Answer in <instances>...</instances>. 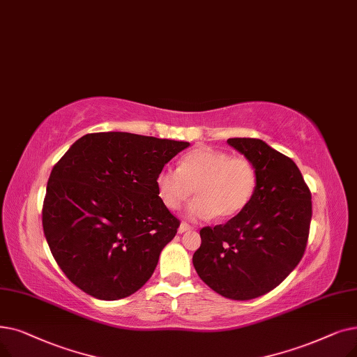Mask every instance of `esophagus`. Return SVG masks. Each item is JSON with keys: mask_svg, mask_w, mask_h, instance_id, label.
Listing matches in <instances>:
<instances>
[{"mask_svg": "<svg viewBox=\"0 0 357 357\" xmlns=\"http://www.w3.org/2000/svg\"><path fill=\"white\" fill-rule=\"evenodd\" d=\"M188 230H191V226H190L188 223H185V222H182V223L179 225V229H178V231H179V234H185V231H188Z\"/></svg>", "mask_w": 357, "mask_h": 357, "instance_id": "1", "label": "esophagus"}]
</instances>
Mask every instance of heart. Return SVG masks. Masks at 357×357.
Listing matches in <instances>:
<instances>
[{"label": "heart", "mask_w": 357, "mask_h": 357, "mask_svg": "<svg viewBox=\"0 0 357 357\" xmlns=\"http://www.w3.org/2000/svg\"><path fill=\"white\" fill-rule=\"evenodd\" d=\"M257 188V170L242 156L211 147H197L179 162V169L163 167L156 176V190L165 207L181 208L198 197L188 207L192 220L217 217L229 220L250 204Z\"/></svg>", "instance_id": "obj_1"}]
</instances>
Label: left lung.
Wrapping results in <instances>:
<instances>
[{
    "instance_id": "1",
    "label": "left lung",
    "mask_w": 357,
    "mask_h": 357,
    "mask_svg": "<svg viewBox=\"0 0 357 357\" xmlns=\"http://www.w3.org/2000/svg\"><path fill=\"white\" fill-rule=\"evenodd\" d=\"M257 170L250 204L225 225L199 230L192 264L208 287L250 301L280 284L302 259L312 217L311 191L290 158L258 138H229Z\"/></svg>"
}]
</instances>
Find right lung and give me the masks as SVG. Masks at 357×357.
Masks as SVG:
<instances>
[{
  "mask_svg": "<svg viewBox=\"0 0 357 357\" xmlns=\"http://www.w3.org/2000/svg\"><path fill=\"white\" fill-rule=\"evenodd\" d=\"M188 146L93 132L58 160L46 185L42 225L73 284L102 301L127 298L146 284L179 227L159 198L156 176Z\"/></svg>",
  "mask_w": 357,
  "mask_h": 357,
  "instance_id": "add662e5",
  "label": "right lung"
}]
</instances>
